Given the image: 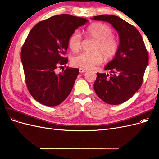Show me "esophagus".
<instances>
[{
	"mask_svg": "<svg viewBox=\"0 0 159 159\" xmlns=\"http://www.w3.org/2000/svg\"><path fill=\"white\" fill-rule=\"evenodd\" d=\"M87 71V70H85V69H82V68H80V73H84V72Z\"/></svg>",
	"mask_w": 159,
	"mask_h": 159,
	"instance_id": "1",
	"label": "esophagus"
}]
</instances>
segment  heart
Instances as JSON below:
<instances>
[{"label": "heart", "mask_w": 159, "mask_h": 159, "mask_svg": "<svg viewBox=\"0 0 159 159\" xmlns=\"http://www.w3.org/2000/svg\"><path fill=\"white\" fill-rule=\"evenodd\" d=\"M88 38L96 40L92 53H82L74 57L71 64L82 69H91L102 61L103 56L105 60H109L116 55L118 51V43L113 37L111 28L102 22H94L85 30ZM82 44L81 36L78 32H74L68 40V45L73 52H78Z\"/></svg>", "instance_id": "obj_1"}]
</instances>
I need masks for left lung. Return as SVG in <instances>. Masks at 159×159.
<instances>
[{
    "mask_svg": "<svg viewBox=\"0 0 159 159\" xmlns=\"http://www.w3.org/2000/svg\"><path fill=\"white\" fill-rule=\"evenodd\" d=\"M91 19L109 22L119 36L117 54L104 68L110 73H97L94 90L106 103H123L140 88L148 65V55L143 38L135 27L117 16L103 14Z\"/></svg>",
    "mask_w": 159,
    "mask_h": 159,
    "instance_id": "left-lung-1",
    "label": "left lung"
}]
</instances>
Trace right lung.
<instances>
[{
    "label": "right lung",
    "instance_id": "add662e5",
    "mask_svg": "<svg viewBox=\"0 0 159 159\" xmlns=\"http://www.w3.org/2000/svg\"><path fill=\"white\" fill-rule=\"evenodd\" d=\"M87 19L59 14L34 26L21 50V61L28 91L39 103L54 107L65 100L73 88L79 69L67 68L60 74L56 69L66 65L64 57L70 36Z\"/></svg>",
    "mask_w": 159,
    "mask_h": 159
}]
</instances>
